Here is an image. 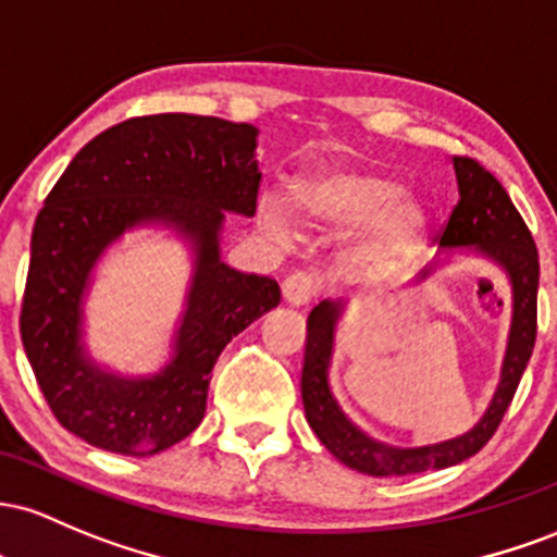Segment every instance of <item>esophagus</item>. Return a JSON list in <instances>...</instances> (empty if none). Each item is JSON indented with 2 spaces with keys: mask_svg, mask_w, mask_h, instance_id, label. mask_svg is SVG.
<instances>
[{
  "mask_svg": "<svg viewBox=\"0 0 557 557\" xmlns=\"http://www.w3.org/2000/svg\"><path fill=\"white\" fill-rule=\"evenodd\" d=\"M281 292H284V299L289 305H308L312 297H315V281H312L310 273H292V276L284 278V284H281Z\"/></svg>",
  "mask_w": 557,
  "mask_h": 557,
  "instance_id": "obj_1",
  "label": "esophagus"
}]
</instances>
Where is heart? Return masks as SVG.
Wrapping results in <instances>:
<instances>
[{
    "mask_svg": "<svg viewBox=\"0 0 557 557\" xmlns=\"http://www.w3.org/2000/svg\"><path fill=\"white\" fill-rule=\"evenodd\" d=\"M292 199L312 228L347 231L362 223L349 247V262L358 271H386L416 255L426 239V210L405 197L397 173L381 168L358 162L310 168L292 184ZM260 218L273 234H289L292 210L278 197H262Z\"/></svg>",
    "mask_w": 557,
    "mask_h": 557,
    "instance_id": "obj_1",
    "label": "heart"
}]
</instances>
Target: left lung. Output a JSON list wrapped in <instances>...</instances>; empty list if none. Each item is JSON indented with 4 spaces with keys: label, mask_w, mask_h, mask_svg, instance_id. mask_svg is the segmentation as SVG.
Returning <instances> with one entry per match:
<instances>
[{
    "label": "left lung",
    "mask_w": 557,
    "mask_h": 557,
    "mask_svg": "<svg viewBox=\"0 0 557 557\" xmlns=\"http://www.w3.org/2000/svg\"><path fill=\"white\" fill-rule=\"evenodd\" d=\"M455 176H458L460 199L449 215L447 226L440 234L442 249L468 247L476 255H484L505 271L513 297V321H510L508 349H505L503 373L490 408L481 421L466 434L455 440L436 442L423 447H392L371 440L366 431L355 426L342 413L329 386V366L334 352V329L342 315V302H329L310 310L308 315V345H305L302 366V403L305 418L318 440L336 460L368 473V476H408V473L440 471L463 463L476 455L492 440L510 399H513L518 381H521L536 339V289H540V255L531 239L527 223L518 215L503 184L471 158H453ZM434 265L423 268V281L431 276Z\"/></svg>",
    "instance_id": "left-lung-1"
}]
</instances>
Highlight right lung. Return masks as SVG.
<instances>
[{
	"label": "right lung",
	"instance_id": "obj_1",
	"mask_svg": "<svg viewBox=\"0 0 557 557\" xmlns=\"http://www.w3.org/2000/svg\"><path fill=\"white\" fill-rule=\"evenodd\" d=\"M255 147L249 123L186 112L131 117L94 136L44 199L21 336L49 408L71 434L136 458L186 440L205 418L218 355L278 305L276 281L221 260L226 212L258 210ZM136 225L184 235L196 273L169 366L152 377H117L85 355L83 299L103 249Z\"/></svg>",
	"mask_w": 557,
	"mask_h": 557
}]
</instances>
